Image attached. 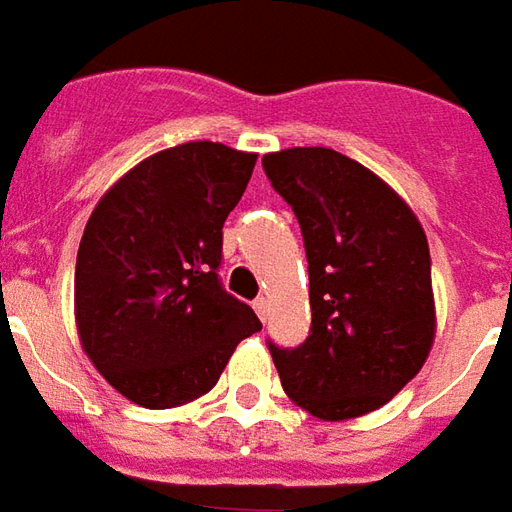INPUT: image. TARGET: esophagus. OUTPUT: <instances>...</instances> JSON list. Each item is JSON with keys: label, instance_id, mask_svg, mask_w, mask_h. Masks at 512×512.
Here are the masks:
<instances>
[{"label": "esophagus", "instance_id": "34e87169", "mask_svg": "<svg viewBox=\"0 0 512 512\" xmlns=\"http://www.w3.org/2000/svg\"><path fill=\"white\" fill-rule=\"evenodd\" d=\"M267 306H270V303H267L264 297H259V300H253V311L259 314V320H264V317H267Z\"/></svg>", "mask_w": 512, "mask_h": 512}]
</instances>
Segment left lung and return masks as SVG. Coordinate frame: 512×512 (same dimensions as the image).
I'll list each match as a JSON object with an SVG mask.
<instances>
[{
	"mask_svg": "<svg viewBox=\"0 0 512 512\" xmlns=\"http://www.w3.org/2000/svg\"><path fill=\"white\" fill-rule=\"evenodd\" d=\"M292 206L308 259L311 333L270 344L289 400L322 422L383 408L411 383L436 339L430 248L413 209L386 181L333 148L264 154Z\"/></svg>",
	"mask_w": 512,
	"mask_h": 512,
	"instance_id": "obj_1",
	"label": "left lung"
}]
</instances>
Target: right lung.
Segmentation results:
<instances>
[{
    "label": "right lung",
    "instance_id": "add662e5",
    "mask_svg": "<svg viewBox=\"0 0 512 512\" xmlns=\"http://www.w3.org/2000/svg\"><path fill=\"white\" fill-rule=\"evenodd\" d=\"M256 154L192 140L126 170L93 209L74 273L79 344L101 378L151 411L215 389L253 308L220 286L223 223Z\"/></svg>",
    "mask_w": 512,
    "mask_h": 512
}]
</instances>
